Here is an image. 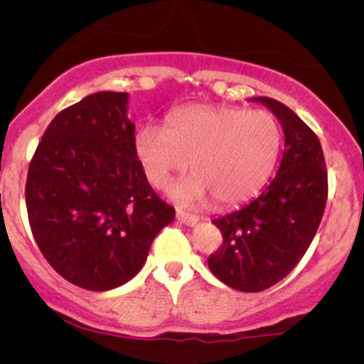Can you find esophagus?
I'll return each mask as SVG.
<instances>
[{
	"label": "esophagus",
	"instance_id": "esophagus-1",
	"mask_svg": "<svg viewBox=\"0 0 364 364\" xmlns=\"http://www.w3.org/2000/svg\"><path fill=\"white\" fill-rule=\"evenodd\" d=\"M176 218H178L179 223H183V225H188V227H193L199 223V216L188 215V213H185V211L176 213Z\"/></svg>",
	"mask_w": 364,
	"mask_h": 364
}]
</instances>
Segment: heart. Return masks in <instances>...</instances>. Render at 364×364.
Masks as SVG:
<instances>
[{"label": "heart", "mask_w": 364, "mask_h": 364, "mask_svg": "<svg viewBox=\"0 0 364 364\" xmlns=\"http://www.w3.org/2000/svg\"><path fill=\"white\" fill-rule=\"evenodd\" d=\"M282 127L267 111L229 105H188L165 117V127L144 124L134 151L149 185L165 188L188 164L196 174L172 186L179 204H200L213 196L218 205L252 199L277 165Z\"/></svg>", "instance_id": "heart-1"}]
</instances>
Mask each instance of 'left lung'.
Segmentation results:
<instances>
[{
    "mask_svg": "<svg viewBox=\"0 0 364 364\" xmlns=\"http://www.w3.org/2000/svg\"><path fill=\"white\" fill-rule=\"evenodd\" d=\"M278 117L285 149L277 176L259 197L213 220L223 245L208 259L218 280L241 292H260L287 277L318 229L328 200V171L321 141L294 111L255 97Z\"/></svg>",
    "mask_w": 364,
    "mask_h": 364,
    "instance_id": "8db88e82",
    "label": "left lung"
}]
</instances>
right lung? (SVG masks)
<instances>
[{
    "label": "right lung",
    "mask_w": 364,
    "mask_h": 364,
    "mask_svg": "<svg viewBox=\"0 0 364 364\" xmlns=\"http://www.w3.org/2000/svg\"><path fill=\"white\" fill-rule=\"evenodd\" d=\"M134 132L128 93L98 91L50 121L29 164L33 237L47 262L86 291L130 282L176 216L142 172Z\"/></svg>",
    "instance_id": "1"
}]
</instances>
